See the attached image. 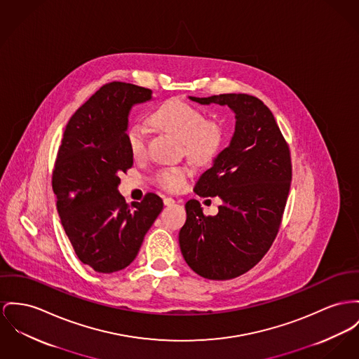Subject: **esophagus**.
<instances>
[{"mask_svg":"<svg viewBox=\"0 0 359 359\" xmlns=\"http://www.w3.org/2000/svg\"><path fill=\"white\" fill-rule=\"evenodd\" d=\"M174 203H175V200L171 198V197H165V198H163V204H165V205H172Z\"/></svg>","mask_w":359,"mask_h":359,"instance_id":"obj_1","label":"esophagus"}]
</instances>
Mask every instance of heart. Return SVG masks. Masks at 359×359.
<instances>
[{
	"label": "heart",
	"instance_id": "heart-1",
	"mask_svg": "<svg viewBox=\"0 0 359 359\" xmlns=\"http://www.w3.org/2000/svg\"><path fill=\"white\" fill-rule=\"evenodd\" d=\"M151 122L156 129L182 142L185 154L198 163L212 159L224 140V128L220 121L205 120L203 110L180 99L161 104L151 114ZM125 140L133 158L145 156L147 130L143 125L132 123L126 129ZM189 175V168H162L156 174V182L166 191H178L185 188Z\"/></svg>",
	"mask_w": 359,
	"mask_h": 359
}]
</instances>
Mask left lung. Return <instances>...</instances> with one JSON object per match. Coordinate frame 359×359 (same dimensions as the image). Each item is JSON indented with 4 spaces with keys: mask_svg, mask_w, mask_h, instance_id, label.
I'll return each instance as SVG.
<instances>
[{
    "mask_svg": "<svg viewBox=\"0 0 359 359\" xmlns=\"http://www.w3.org/2000/svg\"><path fill=\"white\" fill-rule=\"evenodd\" d=\"M200 104L229 106L236 130L194 191L222 200L215 216H205L194 198L185 205L180 248L191 269L211 280H229L252 269L279 231L291 184L286 140L271 110L256 96H189Z\"/></svg>",
    "mask_w": 359,
    "mask_h": 359,
    "instance_id": "8db88e82",
    "label": "left lung"
}]
</instances>
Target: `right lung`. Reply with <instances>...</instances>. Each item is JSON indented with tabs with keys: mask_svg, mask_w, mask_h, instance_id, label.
I'll return each mask as SVG.
<instances>
[{
	"mask_svg": "<svg viewBox=\"0 0 359 359\" xmlns=\"http://www.w3.org/2000/svg\"><path fill=\"white\" fill-rule=\"evenodd\" d=\"M152 91L113 81L96 91L68 122L53 171L61 224L79 260L111 273L132 263L144 236L163 210L155 193L128 205L121 172L133 166L125 135L130 109Z\"/></svg>",
	"mask_w": 359,
	"mask_h": 359,
	"instance_id": "right-lung-1",
	"label": "right lung"
}]
</instances>
